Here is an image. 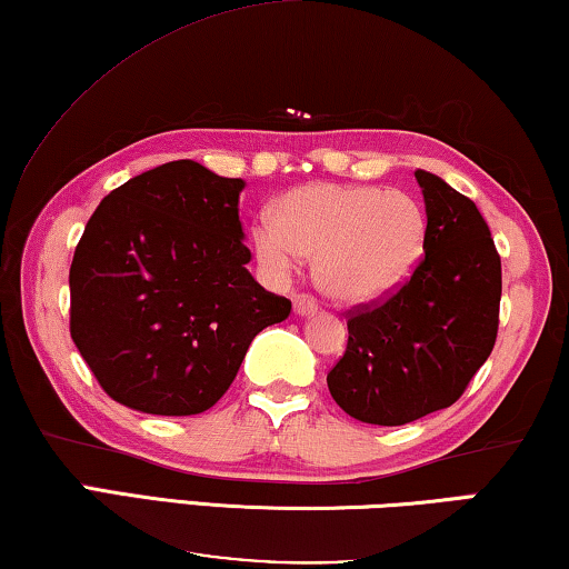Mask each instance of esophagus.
Instances as JSON below:
<instances>
[{
  "instance_id": "34e87169",
  "label": "esophagus",
  "mask_w": 569,
  "mask_h": 569,
  "mask_svg": "<svg viewBox=\"0 0 569 569\" xmlns=\"http://www.w3.org/2000/svg\"><path fill=\"white\" fill-rule=\"evenodd\" d=\"M317 309H319V303L311 299V296H306V293H299L293 299V311L299 313V317H311V313H317Z\"/></svg>"
}]
</instances>
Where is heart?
<instances>
[{
	"mask_svg": "<svg viewBox=\"0 0 569 569\" xmlns=\"http://www.w3.org/2000/svg\"><path fill=\"white\" fill-rule=\"evenodd\" d=\"M426 232L420 202L398 189L313 182L273 204V222L252 230V252L276 281L291 278L299 256L313 258V278L329 299L367 303L408 281Z\"/></svg>",
	"mask_w": 569,
	"mask_h": 569,
	"instance_id": "obj_1",
	"label": "heart"
}]
</instances>
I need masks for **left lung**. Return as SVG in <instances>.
Here are the masks:
<instances>
[{
  "instance_id": "8db88e82",
  "label": "left lung",
  "mask_w": 569,
  "mask_h": 569,
  "mask_svg": "<svg viewBox=\"0 0 569 569\" xmlns=\"http://www.w3.org/2000/svg\"><path fill=\"white\" fill-rule=\"evenodd\" d=\"M426 248L408 281L347 313V351L327 375L351 418L405 426L450 408L489 359L499 331L501 258L466 194L418 169Z\"/></svg>"
}]
</instances>
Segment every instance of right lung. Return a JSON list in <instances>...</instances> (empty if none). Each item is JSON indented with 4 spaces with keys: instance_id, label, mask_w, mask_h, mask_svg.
Instances as JSON below:
<instances>
[{
    "instance_id": "1",
    "label": "right lung",
    "mask_w": 569,
    "mask_h": 569,
    "mask_svg": "<svg viewBox=\"0 0 569 569\" xmlns=\"http://www.w3.org/2000/svg\"><path fill=\"white\" fill-rule=\"evenodd\" d=\"M246 182L179 159L96 207L70 266V337L108 398L149 415L210 410L256 333L291 301L248 273Z\"/></svg>"
}]
</instances>
